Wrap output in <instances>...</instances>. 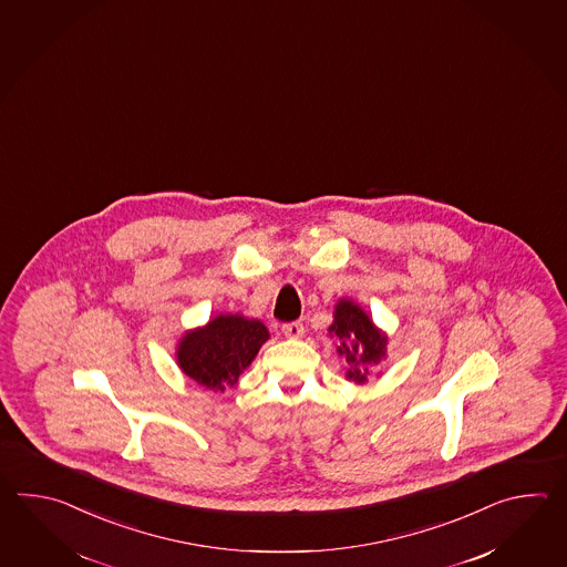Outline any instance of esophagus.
Wrapping results in <instances>:
<instances>
[{
  "label": "esophagus",
  "mask_w": 567,
  "mask_h": 567,
  "mask_svg": "<svg viewBox=\"0 0 567 567\" xmlns=\"http://www.w3.org/2000/svg\"><path fill=\"white\" fill-rule=\"evenodd\" d=\"M281 330L289 340H298V338L303 337V324L301 322H288V324L281 326Z\"/></svg>",
  "instance_id": "34e87169"
}]
</instances>
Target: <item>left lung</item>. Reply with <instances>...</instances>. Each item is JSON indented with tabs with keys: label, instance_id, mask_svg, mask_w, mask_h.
<instances>
[{
	"label": "left lung",
	"instance_id": "8db88e82",
	"mask_svg": "<svg viewBox=\"0 0 567 567\" xmlns=\"http://www.w3.org/2000/svg\"><path fill=\"white\" fill-rule=\"evenodd\" d=\"M334 320L328 326V334L338 338L337 352L347 359V379L357 385H367L386 357L389 337L385 330L374 324L373 318L362 310L357 301L340 298L334 303ZM381 371L377 373V377Z\"/></svg>",
	"mask_w": 567,
	"mask_h": 567
}]
</instances>
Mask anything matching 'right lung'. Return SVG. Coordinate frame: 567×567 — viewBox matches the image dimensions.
I'll list each match as a JSON object with an SVG mask.
<instances>
[{
  "instance_id": "1",
  "label": "right lung",
  "mask_w": 567,
  "mask_h": 567,
  "mask_svg": "<svg viewBox=\"0 0 567 567\" xmlns=\"http://www.w3.org/2000/svg\"><path fill=\"white\" fill-rule=\"evenodd\" d=\"M269 340L267 326L243 313H218L205 326H196L176 342L178 369L194 383L215 393L237 385Z\"/></svg>"
}]
</instances>
